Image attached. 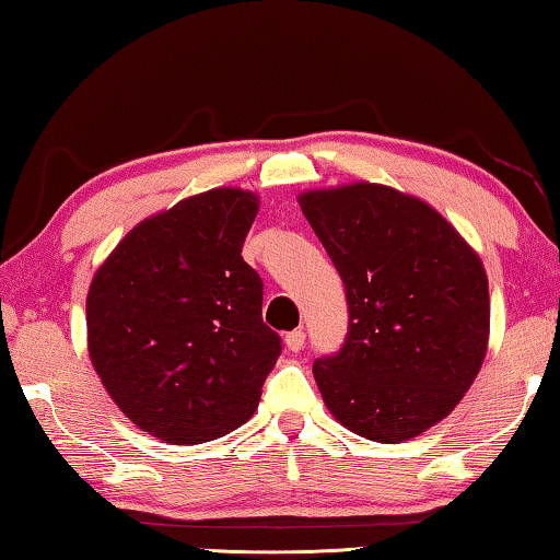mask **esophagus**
<instances>
[{
	"label": "esophagus",
	"instance_id": "esophagus-1",
	"mask_svg": "<svg viewBox=\"0 0 560 560\" xmlns=\"http://www.w3.org/2000/svg\"><path fill=\"white\" fill-rule=\"evenodd\" d=\"M287 348L291 350V353H299V350L306 346V334H303V330L299 328V330H291V334H287Z\"/></svg>",
	"mask_w": 560,
	"mask_h": 560
}]
</instances>
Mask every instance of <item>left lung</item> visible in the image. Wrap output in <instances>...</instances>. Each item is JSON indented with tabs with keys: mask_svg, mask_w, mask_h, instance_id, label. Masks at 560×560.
I'll return each mask as SVG.
<instances>
[{
	"mask_svg": "<svg viewBox=\"0 0 560 560\" xmlns=\"http://www.w3.org/2000/svg\"><path fill=\"white\" fill-rule=\"evenodd\" d=\"M299 205L346 287L348 334L314 377L340 424L395 444L444 420L477 377L489 340L485 267L417 197L355 183Z\"/></svg>",
	"mask_w": 560,
	"mask_h": 560,
	"instance_id": "1",
	"label": "left lung"
}]
</instances>
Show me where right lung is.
<instances>
[{"label": "right lung", "instance_id": "1", "mask_svg": "<svg viewBox=\"0 0 560 560\" xmlns=\"http://www.w3.org/2000/svg\"><path fill=\"white\" fill-rule=\"evenodd\" d=\"M257 195L220 187L128 232L89 289V353L126 417L153 438L200 444L257 410L281 338L242 259Z\"/></svg>", "mask_w": 560, "mask_h": 560}]
</instances>
